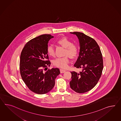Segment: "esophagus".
Returning a JSON list of instances; mask_svg holds the SVG:
<instances>
[{"mask_svg": "<svg viewBox=\"0 0 121 121\" xmlns=\"http://www.w3.org/2000/svg\"><path fill=\"white\" fill-rule=\"evenodd\" d=\"M65 71H66L65 70L61 69H60V73H65Z\"/></svg>", "mask_w": 121, "mask_h": 121, "instance_id": "1", "label": "esophagus"}]
</instances>
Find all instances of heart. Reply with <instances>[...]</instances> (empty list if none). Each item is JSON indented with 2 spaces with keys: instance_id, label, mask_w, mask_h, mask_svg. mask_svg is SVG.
<instances>
[{
  "instance_id": "b5f03b06",
  "label": "heart",
  "mask_w": 121,
  "mask_h": 121,
  "mask_svg": "<svg viewBox=\"0 0 121 121\" xmlns=\"http://www.w3.org/2000/svg\"><path fill=\"white\" fill-rule=\"evenodd\" d=\"M57 43L65 48V55L66 56L56 58L53 60V64L54 66L60 68H67L69 63V59L67 55L72 59L76 57L78 53V48L76 45L73 44L71 41L65 37L58 39L57 41ZM47 52L50 56H55L54 48L52 45H50L47 47Z\"/></svg>"
}]
</instances>
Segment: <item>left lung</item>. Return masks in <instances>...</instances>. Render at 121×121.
Returning <instances> with one entry per match:
<instances>
[{
    "instance_id": "left-lung-1",
    "label": "left lung",
    "mask_w": 121,
    "mask_h": 121,
    "mask_svg": "<svg viewBox=\"0 0 121 121\" xmlns=\"http://www.w3.org/2000/svg\"><path fill=\"white\" fill-rule=\"evenodd\" d=\"M70 33L77 36L80 44V52L74 67L82 68L78 73L71 72V89L78 93H84L92 89L97 83L103 69L102 53L96 41L80 32Z\"/></svg>"
}]
</instances>
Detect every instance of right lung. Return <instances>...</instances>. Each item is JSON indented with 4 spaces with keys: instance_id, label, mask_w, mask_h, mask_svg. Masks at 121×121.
<instances>
[{
    "instance_id": "right-lung-1",
    "label": "right lung",
    "mask_w": 121,
    "mask_h": 121,
    "mask_svg": "<svg viewBox=\"0 0 121 121\" xmlns=\"http://www.w3.org/2000/svg\"><path fill=\"white\" fill-rule=\"evenodd\" d=\"M53 37L51 35H41L28 41L22 50L21 75L29 89L35 93L43 94L50 92L55 85L56 77L60 74L57 68L43 71L51 64L47 48L49 41Z\"/></svg>"
}]
</instances>
